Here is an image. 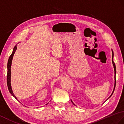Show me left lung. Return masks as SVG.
<instances>
[{
    "label": "left lung",
    "mask_w": 124,
    "mask_h": 124,
    "mask_svg": "<svg viewBox=\"0 0 124 124\" xmlns=\"http://www.w3.org/2000/svg\"><path fill=\"white\" fill-rule=\"evenodd\" d=\"M111 51H112V53H113V54H113V55H112V63H113V66H114V71H115V84H114V90H113V93H112L110 95V96L109 97V98H110V97L112 96V94H113V93H114V90H115V86H116V65H115V64L114 62V52H113V50H111ZM71 101L72 103L74 105H74V103L73 102V101H72L71 100Z\"/></svg>",
    "instance_id": "8db88e82"
}]
</instances>
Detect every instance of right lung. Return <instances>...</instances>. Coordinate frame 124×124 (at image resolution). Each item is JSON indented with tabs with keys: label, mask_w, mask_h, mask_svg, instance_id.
<instances>
[{
	"label": "right lung",
	"mask_w": 124,
	"mask_h": 124,
	"mask_svg": "<svg viewBox=\"0 0 124 124\" xmlns=\"http://www.w3.org/2000/svg\"><path fill=\"white\" fill-rule=\"evenodd\" d=\"M17 50V45L15 46V47L13 48V52L11 53L10 56L9 57V59H8V63H7V86H8V90H9V93L12 94V96L15 98V99H17L18 101H19V100L14 95L13 91L12 90V88H11V63H12V60L13 58V56L15 54V51ZM46 104V105H47Z\"/></svg>",
	"instance_id": "obj_1"
}]
</instances>
